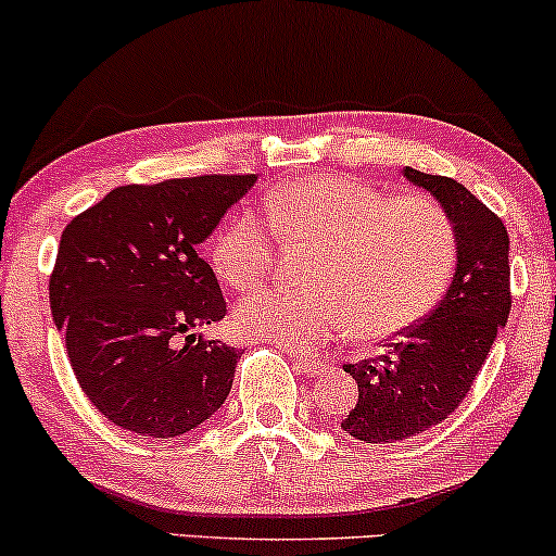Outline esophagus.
Listing matches in <instances>:
<instances>
[{
	"label": "esophagus",
	"mask_w": 556,
	"mask_h": 556,
	"mask_svg": "<svg viewBox=\"0 0 556 556\" xmlns=\"http://www.w3.org/2000/svg\"><path fill=\"white\" fill-rule=\"evenodd\" d=\"M290 357H292V363L298 365V370L305 372L307 378H318V376H324V372H326V365L320 363V359L305 357V354H298V352H292Z\"/></svg>",
	"instance_id": "34e87169"
}]
</instances>
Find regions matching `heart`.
I'll return each mask as SVG.
<instances>
[{
    "mask_svg": "<svg viewBox=\"0 0 556 556\" xmlns=\"http://www.w3.org/2000/svg\"><path fill=\"white\" fill-rule=\"evenodd\" d=\"M270 227L238 212L212 243V264L232 290H251L271 269L274 233L324 245L311 285L269 287L240 300L232 320L253 342L307 352L333 333L388 339L430 316L458 264L456 225L430 197H396L337 173L282 186L266 202Z\"/></svg>",
    "mask_w": 556,
    "mask_h": 556,
    "instance_id": "heart-1",
    "label": "heart"
}]
</instances>
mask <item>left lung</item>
Here are the masks:
<instances>
[{
    "label": "left lung",
    "instance_id": "8db88e82",
    "mask_svg": "<svg viewBox=\"0 0 556 556\" xmlns=\"http://www.w3.org/2000/svg\"><path fill=\"white\" fill-rule=\"evenodd\" d=\"M456 225L458 264L438 307L401 331L378 359L344 365L359 396L342 430L363 443H399L440 425L471 391L510 316V238L503 219L458 180L404 168Z\"/></svg>",
    "mask_w": 556,
    "mask_h": 556
}]
</instances>
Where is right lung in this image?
I'll use <instances>...</instances> for the list:
<instances>
[{
  "mask_svg": "<svg viewBox=\"0 0 556 556\" xmlns=\"http://www.w3.org/2000/svg\"><path fill=\"white\" fill-rule=\"evenodd\" d=\"M256 176L118 186L64 227L49 298L92 406L144 438L191 432L225 404L240 354L193 333L225 318L199 243Z\"/></svg>",
  "mask_w": 556,
  "mask_h": 556,
  "instance_id": "add662e5",
  "label": "right lung"
}]
</instances>
